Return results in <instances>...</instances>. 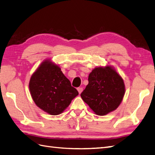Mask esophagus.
<instances>
[{"label":"esophagus","mask_w":155,"mask_h":155,"mask_svg":"<svg viewBox=\"0 0 155 155\" xmlns=\"http://www.w3.org/2000/svg\"><path fill=\"white\" fill-rule=\"evenodd\" d=\"M78 91L79 93L81 94V92L83 91V88H82V87H78Z\"/></svg>","instance_id":"1"}]
</instances>
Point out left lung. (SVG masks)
I'll use <instances>...</instances> for the list:
<instances>
[{"label": "left lung", "instance_id": "1", "mask_svg": "<svg viewBox=\"0 0 155 155\" xmlns=\"http://www.w3.org/2000/svg\"><path fill=\"white\" fill-rule=\"evenodd\" d=\"M89 84L81 97L99 116L115 110L126 92L122 78L110 66L97 67L89 75Z\"/></svg>", "mask_w": 155, "mask_h": 155}]
</instances>
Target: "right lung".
Returning a JSON list of instances; mask_svg holds the SVG:
<instances>
[{
    "instance_id": "obj_1",
    "label": "right lung",
    "mask_w": 155,
    "mask_h": 155,
    "mask_svg": "<svg viewBox=\"0 0 155 155\" xmlns=\"http://www.w3.org/2000/svg\"><path fill=\"white\" fill-rule=\"evenodd\" d=\"M29 88L34 103L51 115L61 114L79 94L58 65L49 59L32 74Z\"/></svg>"
}]
</instances>
